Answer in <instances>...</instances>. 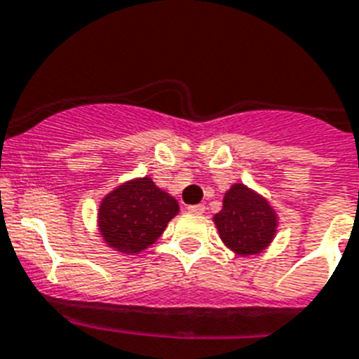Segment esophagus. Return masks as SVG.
I'll list each match as a JSON object with an SVG mask.
<instances>
[{
	"mask_svg": "<svg viewBox=\"0 0 359 359\" xmlns=\"http://www.w3.org/2000/svg\"><path fill=\"white\" fill-rule=\"evenodd\" d=\"M188 212H191V214H203L205 212V205H189Z\"/></svg>",
	"mask_w": 359,
	"mask_h": 359,
	"instance_id": "34e87169",
	"label": "esophagus"
}]
</instances>
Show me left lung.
Returning <instances> with one entry per match:
<instances>
[{"mask_svg": "<svg viewBox=\"0 0 359 359\" xmlns=\"http://www.w3.org/2000/svg\"><path fill=\"white\" fill-rule=\"evenodd\" d=\"M214 221L225 245L241 256L262 252L276 232V215L269 203L243 184L226 191Z\"/></svg>", "mask_w": 359, "mask_h": 359, "instance_id": "8db88e82", "label": "left lung"}]
</instances>
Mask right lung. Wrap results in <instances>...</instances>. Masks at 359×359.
<instances>
[{"label":"right lung","mask_w":359,"mask_h":359,"mask_svg":"<svg viewBox=\"0 0 359 359\" xmlns=\"http://www.w3.org/2000/svg\"><path fill=\"white\" fill-rule=\"evenodd\" d=\"M177 212V201L144 177L118 186L101 201L99 230L110 247L138 255L158 240Z\"/></svg>","instance_id":"add662e5"}]
</instances>
